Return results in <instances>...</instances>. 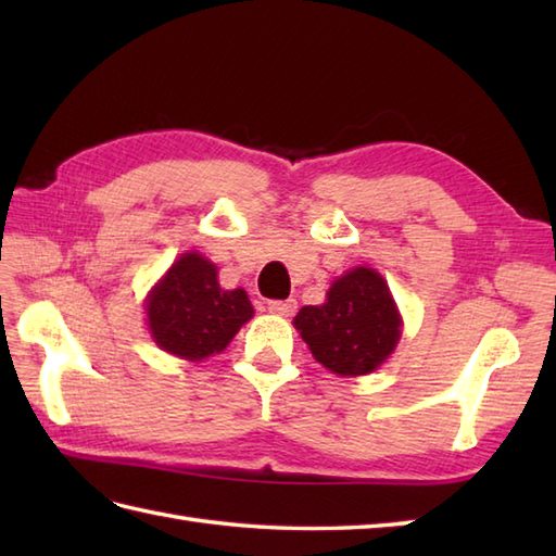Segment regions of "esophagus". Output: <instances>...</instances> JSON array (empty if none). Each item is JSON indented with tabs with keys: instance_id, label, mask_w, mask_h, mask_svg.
<instances>
[{
	"instance_id": "esophagus-1",
	"label": "esophagus",
	"mask_w": 556,
	"mask_h": 556,
	"mask_svg": "<svg viewBox=\"0 0 556 556\" xmlns=\"http://www.w3.org/2000/svg\"><path fill=\"white\" fill-rule=\"evenodd\" d=\"M267 311L275 313V315H281V317H289V315H293V311H296V301H293V299L269 301L267 303Z\"/></svg>"
}]
</instances>
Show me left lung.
Listing matches in <instances>:
<instances>
[{
  "instance_id": "1",
  "label": "left lung",
  "mask_w": 556,
  "mask_h": 556,
  "mask_svg": "<svg viewBox=\"0 0 556 556\" xmlns=\"http://www.w3.org/2000/svg\"><path fill=\"white\" fill-rule=\"evenodd\" d=\"M293 327L313 358L341 377L368 375L392 356L401 315L387 281L372 267H353L332 281L323 305H303Z\"/></svg>"
}]
</instances>
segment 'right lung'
Returning <instances> with one entry per match:
<instances>
[{"label":"right lung","mask_w":556,"mask_h":556,"mask_svg":"<svg viewBox=\"0 0 556 556\" xmlns=\"http://www.w3.org/2000/svg\"><path fill=\"white\" fill-rule=\"evenodd\" d=\"M148 329L155 344L186 361H203L229 346L253 317L243 289L219 287L217 267L200 253H184L146 301Z\"/></svg>","instance_id":"add662e5"}]
</instances>
